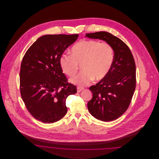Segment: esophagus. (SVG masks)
I'll return each instance as SVG.
<instances>
[{"mask_svg": "<svg viewBox=\"0 0 159 159\" xmlns=\"http://www.w3.org/2000/svg\"><path fill=\"white\" fill-rule=\"evenodd\" d=\"M83 89V88H81V87L78 86V87L77 88V92H81V91H82Z\"/></svg>", "mask_w": 159, "mask_h": 159, "instance_id": "obj_1", "label": "esophagus"}]
</instances>
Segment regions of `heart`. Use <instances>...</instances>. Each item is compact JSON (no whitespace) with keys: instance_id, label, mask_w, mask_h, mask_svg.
Segmentation results:
<instances>
[{"instance_id":"1","label":"heart","mask_w":159,"mask_h":159,"mask_svg":"<svg viewBox=\"0 0 159 159\" xmlns=\"http://www.w3.org/2000/svg\"><path fill=\"white\" fill-rule=\"evenodd\" d=\"M113 48L107 42L83 39L73 46L71 55L62 54L60 65L69 77L76 75L81 66L82 71L71 80L80 86L88 84L94 79L100 80L110 72L113 64Z\"/></svg>"}]
</instances>
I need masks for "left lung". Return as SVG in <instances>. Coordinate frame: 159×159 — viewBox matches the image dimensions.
<instances>
[{
    "instance_id": "8db88e82",
    "label": "left lung",
    "mask_w": 159,
    "mask_h": 159,
    "mask_svg": "<svg viewBox=\"0 0 159 159\" xmlns=\"http://www.w3.org/2000/svg\"><path fill=\"white\" fill-rule=\"evenodd\" d=\"M86 37L99 39L112 46L113 64L108 74L89 88L93 96L88 103L89 113L104 121L120 117L132 101L136 88V66L130 49L121 39L106 31L86 34Z\"/></svg>"
}]
</instances>
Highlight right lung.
Here are the masks:
<instances>
[{
    "label": "right lung",
    "mask_w": 159,
    "mask_h": 159,
    "mask_svg": "<svg viewBox=\"0 0 159 159\" xmlns=\"http://www.w3.org/2000/svg\"><path fill=\"white\" fill-rule=\"evenodd\" d=\"M79 34L45 35L25 53L20 72V93L27 110L36 120L52 123L67 113L66 101L77 92L62 73L60 58Z\"/></svg>",
    "instance_id": "add662e5"
}]
</instances>
